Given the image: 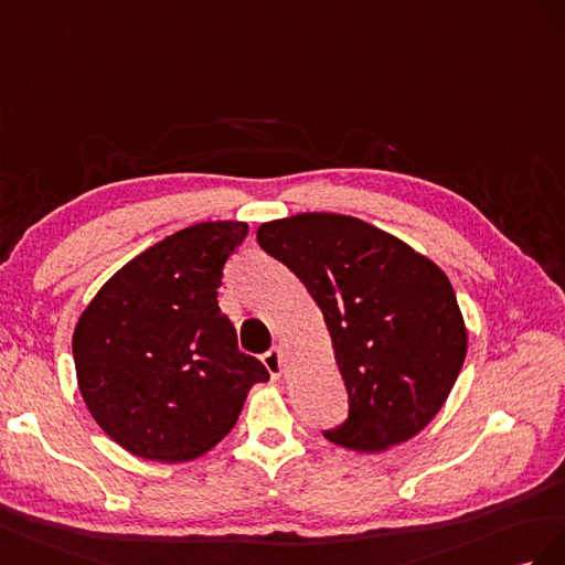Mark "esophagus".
Listing matches in <instances>:
<instances>
[{
    "label": "esophagus",
    "mask_w": 565,
    "mask_h": 565,
    "mask_svg": "<svg viewBox=\"0 0 565 565\" xmlns=\"http://www.w3.org/2000/svg\"><path fill=\"white\" fill-rule=\"evenodd\" d=\"M263 364L267 366V372L271 374V379H281V374H284V352H281V348H271L269 352H265Z\"/></svg>",
    "instance_id": "34e87169"
}]
</instances>
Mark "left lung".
<instances>
[{
	"label": "left lung",
	"mask_w": 565,
	"mask_h": 565,
	"mask_svg": "<svg viewBox=\"0 0 565 565\" xmlns=\"http://www.w3.org/2000/svg\"><path fill=\"white\" fill-rule=\"evenodd\" d=\"M324 315L350 414L327 440L385 452L422 433L455 388L469 348L447 274L374 224L300 213L257 227Z\"/></svg>",
	"instance_id": "8db88e82"
}]
</instances>
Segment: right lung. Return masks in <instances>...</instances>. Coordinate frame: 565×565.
Instances as JSON below:
<instances>
[{
    "label": "right lung",
    "instance_id": "add662e5",
    "mask_svg": "<svg viewBox=\"0 0 565 565\" xmlns=\"http://www.w3.org/2000/svg\"><path fill=\"white\" fill-rule=\"evenodd\" d=\"M248 224L199 222L147 248L96 291L73 333L77 388L127 452L199 459L238 422L260 360L238 350L217 305L222 267Z\"/></svg>",
    "mask_w": 565,
    "mask_h": 565
}]
</instances>
